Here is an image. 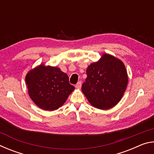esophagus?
Returning a JSON list of instances; mask_svg holds the SVG:
<instances>
[{
    "mask_svg": "<svg viewBox=\"0 0 154 154\" xmlns=\"http://www.w3.org/2000/svg\"><path fill=\"white\" fill-rule=\"evenodd\" d=\"M75 87H76V88H78V89H80L81 87H82V82H78L76 84V85H75Z\"/></svg>",
    "mask_w": 154,
    "mask_h": 154,
    "instance_id": "esophagus-1",
    "label": "esophagus"
}]
</instances>
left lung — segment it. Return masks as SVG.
<instances>
[{
  "instance_id": "left-lung-1",
  "label": "left lung",
  "mask_w": 154,
  "mask_h": 154,
  "mask_svg": "<svg viewBox=\"0 0 154 154\" xmlns=\"http://www.w3.org/2000/svg\"><path fill=\"white\" fill-rule=\"evenodd\" d=\"M82 90L94 107L106 110L116 106L128 85L127 71L123 62L109 54L90 64Z\"/></svg>"
}]
</instances>
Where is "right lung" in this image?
Returning <instances> with one entry per match:
<instances>
[{
	"label": "right lung",
	"mask_w": 154,
	"mask_h": 154,
	"mask_svg": "<svg viewBox=\"0 0 154 154\" xmlns=\"http://www.w3.org/2000/svg\"><path fill=\"white\" fill-rule=\"evenodd\" d=\"M28 94L36 106L45 111H54L64 105L75 90L67 74L56 66L41 64L26 75Z\"/></svg>",
	"instance_id": "add662e5"
}]
</instances>
